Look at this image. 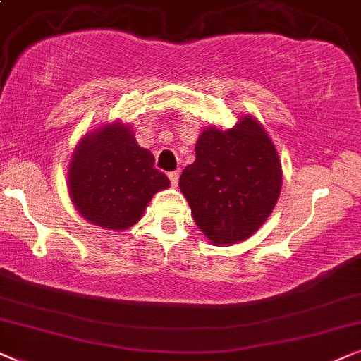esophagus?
<instances>
[{"label": "esophagus", "instance_id": "obj_1", "mask_svg": "<svg viewBox=\"0 0 361 361\" xmlns=\"http://www.w3.org/2000/svg\"><path fill=\"white\" fill-rule=\"evenodd\" d=\"M168 178H170L171 185H173V186H176V185H178V178H180V173H178V171H171V173H168Z\"/></svg>", "mask_w": 361, "mask_h": 361}]
</instances>
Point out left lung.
I'll return each mask as SVG.
<instances>
[{
	"label": "left lung",
	"instance_id": "8db88e82",
	"mask_svg": "<svg viewBox=\"0 0 361 361\" xmlns=\"http://www.w3.org/2000/svg\"><path fill=\"white\" fill-rule=\"evenodd\" d=\"M195 152L180 190L198 229L216 246L251 238L271 216L282 186V165L266 128L252 115L228 130L206 127Z\"/></svg>",
	"mask_w": 361,
	"mask_h": 361
}]
</instances>
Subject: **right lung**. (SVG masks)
<instances>
[{
	"label": "right lung",
	"mask_w": 361,
	"mask_h": 361,
	"mask_svg": "<svg viewBox=\"0 0 361 361\" xmlns=\"http://www.w3.org/2000/svg\"><path fill=\"white\" fill-rule=\"evenodd\" d=\"M155 157L137 143L122 120L85 133L67 170V190L80 216L100 228L125 231L137 224L153 195L170 186Z\"/></svg>",
	"instance_id": "1"
}]
</instances>
